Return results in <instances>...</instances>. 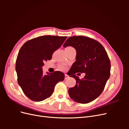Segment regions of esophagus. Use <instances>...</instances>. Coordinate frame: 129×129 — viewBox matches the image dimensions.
Segmentation results:
<instances>
[{"mask_svg": "<svg viewBox=\"0 0 129 129\" xmlns=\"http://www.w3.org/2000/svg\"><path fill=\"white\" fill-rule=\"evenodd\" d=\"M69 78V76L68 75H67V74H65V77H64V79L65 80H67Z\"/></svg>", "mask_w": 129, "mask_h": 129, "instance_id": "obj_1", "label": "esophagus"}]
</instances>
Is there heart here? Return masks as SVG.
I'll return each instance as SVG.
<instances>
[{"mask_svg":"<svg viewBox=\"0 0 129 129\" xmlns=\"http://www.w3.org/2000/svg\"><path fill=\"white\" fill-rule=\"evenodd\" d=\"M69 47H67V48H69ZM59 67H60V69L63 70H63H65L66 69V66L64 64H61V65H60L59 66Z\"/></svg>","mask_w":129,"mask_h":129,"instance_id":"1","label":"heart"}]
</instances>
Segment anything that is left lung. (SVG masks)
<instances>
[{
  "label": "left lung",
  "instance_id": "8db88e82",
  "mask_svg": "<svg viewBox=\"0 0 129 129\" xmlns=\"http://www.w3.org/2000/svg\"><path fill=\"white\" fill-rule=\"evenodd\" d=\"M72 46L76 50V61L69 71L76 80V85L69 88L68 93L75 102L86 104L95 100L102 92L110 75V61L104 47L92 38L84 36L69 38L64 47ZM86 73L83 79L75 75Z\"/></svg>",
  "mask_w": 129,
  "mask_h": 129
}]
</instances>
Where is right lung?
<instances>
[{
    "label": "right lung",
    "instance_id": "obj_1",
    "mask_svg": "<svg viewBox=\"0 0 129 129\" xmlns=\"http://www.w3.org/2000/svg\"><path fill=\"white\" fill-rule=\"evenodd\" d=\"M67 37L44 36L32 39L22 45L16 60L18 82L25 95L35 102L51 96L55 85L63 81L64 74L60 71L43 74L44 62L50 60Z\"/></svg>",
    "mask_w": 129,
    "mask_h": 129
}]
</instances>
